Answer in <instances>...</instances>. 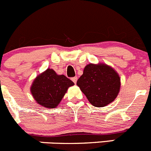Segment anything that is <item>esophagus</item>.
Wrapping results in <instances>:
<instances>
[{
	"label": "esophagus",
	"instance_id": "obj_1",
	"mask_svg": "<svg viewBox=\"0 0 151 151\" xmlns=\"http://www.w3.org/2000/svg\"><path fill=\"white\" fill-rule=\"evenodd\" d=\"M72 81H73L74 82V83H76V82H77V80H78V78L77 77H73V78H72Z\"/></svg>",
	"mask_w": 151,
	"mask_h": 151
}]
</instances>
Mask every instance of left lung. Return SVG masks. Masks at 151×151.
<instances>
[{"instance_id": "obj_1", "label": "left lung", "mask_w": 151, "mask_h": 151, "mask_svg": "<svg viewBox=\"0 0 151 151\" xmlns=\"http://www.w3.org/2000/svg\"><path fill=\"white\" fill-rule=\"evenodd\" d=\"M77 85L92 105L104 107L117 98L120 78L112 68L105 64H89L77 81Z\"/></svg>"}]
</instances>
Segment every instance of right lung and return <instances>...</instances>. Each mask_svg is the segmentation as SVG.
<instances>
[{
	"label": "right lung",
	"instance_id": "obj_1",
	"mask_svg": "<svg viewBox=\"0 0 151 151\" xmlns=\"http://www.w3.org/2000/svg\"><path fill=\"white\" fill-rule=\"evenodd\" d=\"M74 83L64 75H57L53 70L40 74L31 86V92L37 104L46 108H56L68 88Z\"/></svg>",
	"mask_w": 151,
	"mask_h": 151
}]
</instances>
